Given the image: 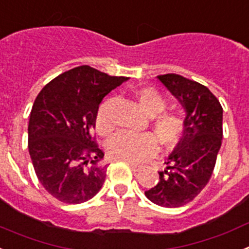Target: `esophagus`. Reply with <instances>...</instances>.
<instances>
[{"mask_svg":"<svg viewBox=\"0 0 249 249\" xmlns=\"http://www.w3.org/2000/svg\"><path fill=\"white\" fill-rule=\"evenodd\" d=\"M129 166H131V168L135 171V172H140V171H142L143 169V164H140V163H133V162H129Z\"/></svg>","mask_w":249,"mask_h":249,"instance_id":"esophagus-1","label":"esophagus"}]
</instances>
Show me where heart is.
Instances as JSON below:
<instances>
[{
	"mask_svg": "<svg viewBox=\"0 0 249 249\" xmlns=\"http://www.w3.org/2000/svg\"><path fill=\"white\" fill-rule=\"evenodd\" d=\"M136 100L141 108L151 116L152 128L158 140L166 148H173L183 138L186 132V120L177 112L163 111L166 100L157 89L143 87L136 91ZM111 100H106L98 107L94 124L100 135H108L113 129L109 117ZM158 140L152 133L132 135L129 132L120 131L114 133L107 142V152L114 160L127 162H142L156 155L158 151Z\"/></svg>",
	"mask_w": 249,
	"mask_h": 249,
	"instance_id": "b5f03b06",
	"label": "heart"
}]
</instances>
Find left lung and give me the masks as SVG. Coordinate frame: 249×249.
<instances>
[{"label": "left lung", "instance_id": "1", "mask_svg": "<svg viewBox=\"0 0 249 249\" xmlns=\"http://www.w3.org/2000/svg\"><path fill=\"white\" fill-rule=\"evenodd\" d=\"M186 111V132L164 162L160 181L146 191L158 206L175 208L190 203L210 181L221 148L223 108L201 83L176 73L157 76Z\"/></svg>", "mask_w": 249, "mask_h": 249}]
</instances>
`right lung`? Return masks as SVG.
I'll return each instance as SVG.
<instances>
[{
  "label": "right lung",
  "mask_w": 249,
  "mask_h": 249,
  "mask_svg": "<svg viewBox=\"0 0 249 249\" xmlns=\"http://www.w3.org/2000/svg\"><path fill=\"white\" fill-rule=\"evenodd\" d=\"M128 77L108 76L89 66L57 76L36 97L28 122V151L38 181L63 203L97 195L107 167L92 137L101 101Z\"/></svg>",
  "instance_id": "1"
}]
</instances>
